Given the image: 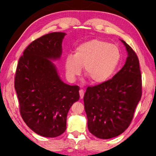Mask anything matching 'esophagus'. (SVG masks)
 I'll return each mask as SVG.
<instances>
[{
    "label": "esophagus",
    "mask_w": 156,
    "mask_h": 156,
    "mask_svg": "<svg viewBox=\"0 0 156 156\" xmlns=\"http://www.w3.org/2000/svg\"><path fill=\"white\" fill-rule=\"evenodd\" d=\"M80 99H83V97H84V90L83 89H80Z\"/></svg>",
    "instance_id": "34e87169"
}]
</instances>
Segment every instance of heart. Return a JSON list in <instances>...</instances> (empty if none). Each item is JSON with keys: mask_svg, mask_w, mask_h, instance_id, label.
Listing matches in <instances>:
<instances>
[{"mask_svg": "<svg viewBox=\"0 0 156 156\" xmlns=\"http://www.w3.org/2000/svg\"><path fill=\"white\" fill-rule=\"evenodd\" d=\"M120 49L102 40L94 39L79 45L74 55H68L65 70L68 78L74 80L82 72L94 84L105 82L116 71L120 63Z\"/></svg>", "mask_w": 156, "mask_h": 156, "instance_id": "b5f03b06", "label": "heart"}]
</instances>
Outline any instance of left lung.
Segmentation results:
<instances>
[{"label": "left lung", "mask_w": 156, "mask_h": 156, "mask_svg": "<svg viewBox=\"0 0 156 156\" xmlns=\"http://www.w3.org/2000/svg\"><path fill=\"white\" fill-rule=\"evenodd\" d=\"M129 56L112 79L88 87L84 94V109L90 133L101 139L116 137L131 124L142 95L139 60L123 40Z\"/></svg>", "instance_id": "left-lung-1"}]
</instances>
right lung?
<instances>
[{
  "instance_id": "add662e5",
  "label": "right lung",
  "mask_w": 156,
  "mask_h": 156,
  "mask_svg": "<svg viewBox=\"0 0 156 156\" xmlns=\"http://www.w3.org/2000/svg\"><path fill=\"white\" fill-rule=\"evenodd\" d=\"M65 35L55 32L32 42L19 59L15 76L22 119L44 137H57L65 131L68 112L80 99V87L62 82L50 60L60 57Z\"/></svg>"
}]
</instances>
